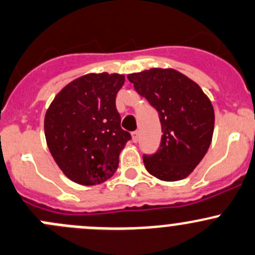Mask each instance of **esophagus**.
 <instances>
[{
	"instance_id": "obj_1",
	"label": "esophagus",
	"mask_w": 255,
	"mask_h": 255,
	"mask_svg": "<svg viewBox=\"0 0 255 255\" xmlns=\"http://www.w3.org/2000/svg\"><path fill=\"white\" fill-rule=\"evenodd\" d=\"M131 136H132L133 142H137V141H138V131H133V132H131Z\"/></svg>"
}]
</instances>
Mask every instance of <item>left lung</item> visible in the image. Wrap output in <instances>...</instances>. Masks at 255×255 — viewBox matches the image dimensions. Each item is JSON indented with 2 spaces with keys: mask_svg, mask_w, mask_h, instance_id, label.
<instances>
[{
  "mask_svg": "<svg viewBox=\"0 0 255 255\" xmlns=\"http://www.w3.org/2000/svg\"><path fill=\"white\" fill-rule=\"evenodd\" d=\"M136 92L147 99L160 118L158 150L143 155L148 172L162 181L187 177L211 145L214 110L200 85L175 69L152 68L128 74Z\"/></svg>",
  "mask_w": 255,
  "mask_h": 255,
  "instance_id": "obj_1",
  "label": "left lung"
}]
</instances>
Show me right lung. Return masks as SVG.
Listing matches in <instances>:
<instances>
[{"label":"right lung","mask_w":255,"mask_h":255,"mask_svg":"<svg viewBox=\"0 0 255 255\" xmlns=\"http://www.w3.org/2000/svg\"><path fill=\"white\" fill-rule=\"evenodd\" d=\"M125 82L122 74L83 75L63 88L44 118V133L53 158L69 180L99 185L119 166L120 151L131 138L120 127L115 99Z\"/></svg>","instance_id":"add662e5"}]
</instances>
